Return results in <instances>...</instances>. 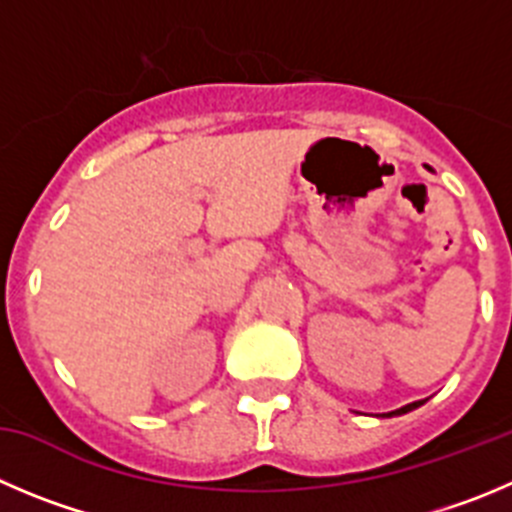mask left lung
<instances>
[{
	"label": "left lung",
	"instance_id": "1",
	"mask_svg": "<svg viewBox=\"0 0 512 512\" xmlns=\"http://www.w3.org/2000/svg\"><path fill=\"white\" fill-rule=\"evenodd\" d=\"M422 404H424V401H412V404H407V407H401V409H394V412L384 414V417H396V414H407V412H412V409L422 407Z\"/></svg>",
	"mask_w": 512,
	"mask_h": 512
}]
</instances>
